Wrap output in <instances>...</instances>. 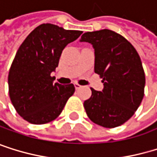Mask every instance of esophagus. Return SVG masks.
<instances>
[{"instance_id":"34e87169","label":"esophagus","mask_w":157,"mask_h":157,"mask_svg":"<svg viewBox=\"0 0 157 157\" xmlns=\"http://www.w3.org/2000/svg\"><path fill=\"white\" fill-rule=\"evenodd\" d=\"M75 88H76V90H78L81 88V85H79L78 83H75Z\"/></svg>"}]
</instances>
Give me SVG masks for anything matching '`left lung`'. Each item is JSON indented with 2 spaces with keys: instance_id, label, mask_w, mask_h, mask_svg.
I'll return each mask as SVG.
<instances>
[{
  "instance_id": "left-lung-1",
  "label": "left lung",
  "mask_w": 157,
  "mask_h": 157,
  "mask_svg": "<svg viewBox=\"0 0 157 157\" xmlns=\"http://www.w3.org/2000/svg\"><path fill=\"white\" fill-rule=\"evenodd\" d=\"M81 42L94 48V72L102 78V92L92 90L84 109L94 124L120 126L134 115L144 96L145 74L139 53L126 39L113 31L100 30L81 35Z\"/></svg>"
}]
</instances>
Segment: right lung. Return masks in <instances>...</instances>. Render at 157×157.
<instances>
[{"label":"right lung","mask_w":157,"mask_h":157,"mask_svg":"<svg viewBox=\"0 0 157 157\" xmlns=\"http://www.w3.org/2000/svg\"><path fill=\"white\" fill-rule=\"evenodd\" d=\"M81 33L44 23L18 48L9 70L8 88L15 109L25 121L44 124L55 120L75 93L72 83H53L50 73L58 66L66 45Z\"/></svg>","instance_id":"1"}]
</instances>
